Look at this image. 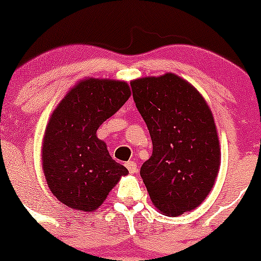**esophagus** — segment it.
<instances>
[{"label": "esophagus", "mask_w": 261, "mask_h": 261, "mask_svg": "<svg viewBox=\"0 0 261 261\" xmlns=\"http://www.w3.org/2000/svg\"><path fill=\"white\" fill-rule=\"evenodd\" d=\"M125 165H126V168H127V170L131 173V174H134V173L138 172V165H136V163L127 162Z\"/></svg>", "instance_id": "obj_1"}]
</instances>
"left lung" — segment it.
I'll list each match as a JSON object with an SVG mask.
<instances>
[{
	"label": "left lung",
	"mask_w": 261,
	"mask_h": 261,
	"mask_svg": "<svg viewBox=\"0 0 261 261\" xmlns=\"http://www.w3.org/2000/svg\"><path fill=\"white\" fill-rule=\"evenodd\" d=\"M133 97L152 141L140 175L158 211L179 216L197 208L215 186L221 164L210 106L174 73L131 81Z\"/></svg>",
	"instance_id": "left-lung-1"
}]
</instances>
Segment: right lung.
I'll list each match as a JSON object with an SVG mask.
<instances>
[{"instance_id":"right-lung-1","label":"right lung","mask_w":261,"mask_h":261,"mask_svg":"<svg viewBox=\"0 0 261 261\" xmlns=\"http://www.w3.org/2000/svg\"><path fill=\"white\" fill-rule=\"evenodd\" d=\"M130 96L123 81L84 78L50 115L41 164L51 193L69 208L94 212L120 178L128 174L97 138V130Z\"/></svg>"}]
</instances>
